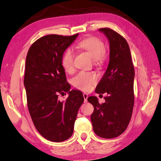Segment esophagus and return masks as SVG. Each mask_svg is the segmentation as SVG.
<instances>
[{
  "label": "esophagus",
  "mask_w": 161,
  "mask_h": 161,
  "mask_svg": "<svg viewBox=\"0 0 161 161\" xmlns=\"http://www.w3.org/2000/svg\"><path fill=\"white\" fill-rule=\"evenodd\" d=\"M83 97H84V102H86L87 101V98H88V94H86V93H84L83 94Z\"/></svg>",
  "instance_id": "1"
}]
</instances>
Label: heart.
Wrapping results in <instances>:
<instances>
[{
    "instance_id": "heart-1",
    "label": "heart",
    "mask_w": 161,
    "mask_h": 161,
    "mask_svg": "<svg viewBox=\"0 0 161 161\" xmlns=\"http://www.w3.org/2000/svg\"><path fill=\"white\" fill-rule=\"evenodd\" d=\"M78 47L86 51L94 58V63L99 64L102 62L107 49L102 40L95 37H86L78 43ZM74 52L71 48H68L64 52L62 56L61 64L63 69L68 73L74 72ZM98 77L94 72L81 71L72 79V84L76 88L82 91H89L92 86L97 82Z\"/></svg>"
}]
</instances>
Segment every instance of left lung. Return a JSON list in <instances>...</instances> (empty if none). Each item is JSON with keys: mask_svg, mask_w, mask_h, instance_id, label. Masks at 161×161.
Returning <instances> with one entry per match:
<instances>
[{"mask_svg": "<svg viewBox=\"0 0 161 161\" xmlns=\"http://www.w3.org/2000/svg\"><path fill=\"white\" fill-rule=\"evenodd\" d=\"M99 31L109 41L110 59L96 92L107 93V96L102 103H99L96 97H89L87 100L94 106L91 121L94 133L103 138H113L126 130L131 119L134 105V67L126 39L111 28Z\"/></svg>", "mask_w": 161, "mask_h": 161, "instance_id": "left-lung-1", "label": "left lung"}]
</instances>
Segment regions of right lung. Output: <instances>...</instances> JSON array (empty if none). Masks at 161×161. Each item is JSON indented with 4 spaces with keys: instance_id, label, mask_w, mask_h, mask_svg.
I'll use <instances>...</instances> for the list:
<instances>
[{
    "instance_id": "obj_1",
    "label": "right lung",
    "mask_w": 161,
    "mask_h": 161,
    "mask_svg": "<svg viewBox=\"0 0 161 161\" xmlns=\"http://www.w3.org/2000/svg\"><path fill=\"white\" fill-rule=\"evenodd\" d=\"M78 35H45L32 43L27 54L24 85L30 115L40 134L53 142L72 136L78 110L84 102L81 92L69 91L61 64L64 52ZM66 92L69 97L60 102L58 96Z\"/></svg>"
}]
</instances>
